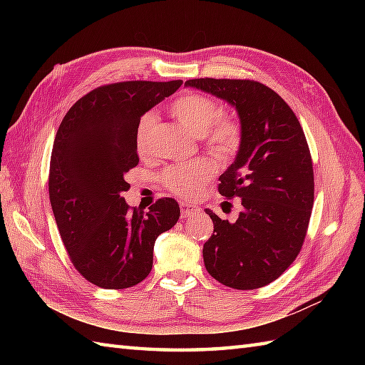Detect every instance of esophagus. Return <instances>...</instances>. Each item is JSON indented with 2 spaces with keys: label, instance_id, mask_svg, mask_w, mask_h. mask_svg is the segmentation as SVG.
I'll use <instances>...</instances> for the list:
<instances>
[{
  "label": "esophagus",
  "instance_id": "1",
  "mask_svg": "<svg viewBox=\"0 0 365 365\" xmlns=\"http://www.w3.org/2000/svg\"><path fill=\"white\" fill-rule=\"evenodd\" d=\"M200 212V208L192 204V202H187V200H180V213L183 218H188V216H192Z\"/></svg>",
  "mask_w": 365,
  "mask_h": 365
}]
</instances>
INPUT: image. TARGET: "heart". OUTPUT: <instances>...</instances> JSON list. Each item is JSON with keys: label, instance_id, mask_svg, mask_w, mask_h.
I'll use <instances>...</instances> for the list:
<instances>
[{"label": "heart", "instance_id": "obj_1", "mask_svg": "<svg viewBox=\"0 0 365 365\" xmlns=\"http://www.w3.org/2000/svg\"><path fill=\"white\" fill-rule=\"evenodd\" d=\"M169 111L192 135L202 138L205 147L216 158H230L242 144L240 123L229 115H221L222 110L220 103L210 97L196 92L182 94L169 105ZM155 123L157 118L153 113H145L139 118L135 128V145L139 153H145L149 149L150 131ZM213 174L215 166L212 161L197 158L166 168L160 178L163 187L174 195L191 196L202 188Z\"/></svg>", "mask_w": 365, "mask_h": 365}]
</instances>
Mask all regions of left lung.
<instances>
[{"label": "left lung", "mask_w": 365, "mask_h": 365, "mask_svg": "<svg viewBox=\"0 0 365 365\" xmlns=\"http://www.w3.org/2000/svg\"><path fill=\"white\" fill-rule=\"evenodd\" d=\"M197 88L235 106L242 144L220 195L242 197L235 222L205 210L213 235L204 245V263L216 281L237 290L276 281L297 259L314 207V168L304 131L292 108L254 80L195 78Z\"/></svg>", "instance_id": "8db88e82"}]
</instances>
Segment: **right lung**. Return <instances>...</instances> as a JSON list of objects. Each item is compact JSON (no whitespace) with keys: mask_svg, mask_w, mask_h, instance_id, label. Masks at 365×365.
<instances>
[{"mask_svg":"<svg viewBox=\"0 0 365 365\" xmlns=\"http://www.w3.org/2000/svg\"><path fill=\"white\" fill-rule=\"evenodd\" d=\"M182 83L105 84L81 97L58 128L48 175L53 215L73 267L102 289H128L149 276L155 240L180 218L174 199H158L144 213L122 192L130 190L123 175L139 163V118Z\"/></svg>","mask_w":365,"mask_h":365,"instance_id":"obj_1","label":"right lung"}]
</instances>
